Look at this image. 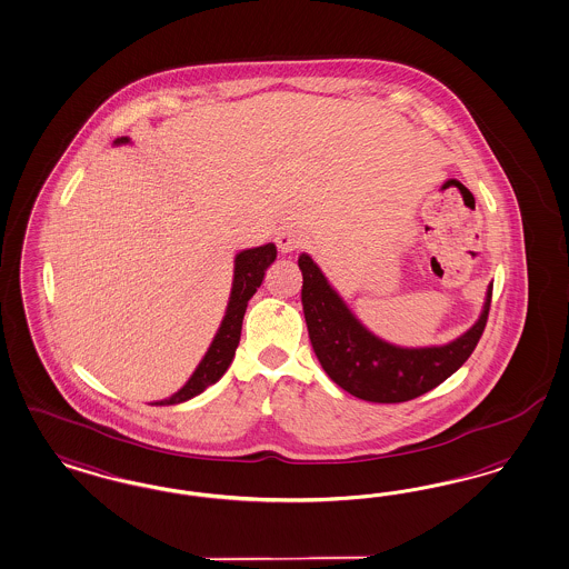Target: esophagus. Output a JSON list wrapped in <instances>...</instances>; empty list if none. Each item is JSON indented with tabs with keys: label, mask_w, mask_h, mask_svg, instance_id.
Masks as SVG:
<instances>
[{
	"label": "esophagus",
	"mask_w": 569,
	"mask_h": 569,
	"mask_svg": "<svg viewBox=\"0 0 569 569\" xmlns=\"http://www.w3.org/2000/svg\"><path fill=\"white\" fill-rule=\"evenodd\" d=\"M274 241H277L279 252L288 254V252H295L298 248H302V246L307 243V237H305V233H302L300 229H296V227H288V229H283V231H279V233H277Z\"/></svg>",
	"instance_id": "obj_1"
}]
</instances>
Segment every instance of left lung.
Returning <instances> with one entry per match:
<instances>
[{"mask_svg": "<svg viewBox=\"0 0 569 569\" xmlns=\"http://www.w3.org/2000/svg\"><path fill=\"white\" fill-rule=\"evenodd\" d=\"M302 311L321 368L333 382L359 399L401 403L439 387L475 351L490 315L491 286L477 323L443 347H395L359 323L336 295L313 258L300 254Z\"/></svg>", "mask_w": 569, "mask_h": 569, "instance_id": "1", "label": "left lung"}]
</instances>
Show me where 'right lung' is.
Here are the masks:
<instances>
[{"label": "right lung", "instance_id": "obj_1", "mask_svg": "<svg viewBox=\"0 0 569 569\" xmlns=\"http://www.w3.org/2000/svg\"><path fill=\"white\" fill-rule=\"evenodd\" d=\"M116 142H128V137H121ZM277 258V248L273 243L252 248V250H243L236 256V274H233V288H231V298H229V307L227 315L216 332L214 340L208 349L206 357L201 359V363L197 366L196 372L189 378V382L174 392L170 399L156 401V406H174L182 403L191 397H196L199 392L206 391L210 385H214L220 380V376L227 372V368L231 366L233 357H236L237 345L241 338V323H243V315L248 300L256 295V290L260 288L264 271L271 267Z\"/></svg>", "mask_w": 569, "mask_h": 569}]
</instances>
